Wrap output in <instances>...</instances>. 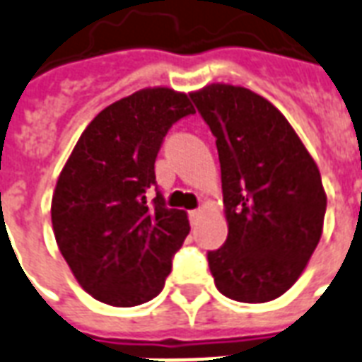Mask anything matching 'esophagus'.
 <instances>
[{
  "label": "esophagus",
  "mask_w": 362,
  "mask_h": 362,
  "mask_svg": "<svg viewBox=\"0 0 362 362\" xmlns=\"http://www.w3.org/2000/svg\"><path fill=\"white\" fill-rule=\"evenodd\" d=\"M200 214H202V210H200V208H197V210L189 211V219H191L192 225H197V221H198V217H200Z\"/></svg>",
  "instance_id": "1"
}]
</instances>
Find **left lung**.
<instances>
[{"instance_id": "left-lung-1", "label": "left lung", "mask_w": 362, "mask_h": 362, "mask_svg": "<svg viewBox=\"0 0 362 362\" xmlns=\"http://www.w3.org/2000/svg\"><path fill=\"white\" fill-rule=\"evenodd\" d=\"M216 137L229 235L208 252L217 290L263 303L300 279L322 235L319 168L288 119L254 91L214 83L191 93Z\"/></svg>"}]
</instances>
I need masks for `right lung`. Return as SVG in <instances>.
Masks as SVG:
<instances>
[{
    "label": "right lung",
    "mask_w": 362,
    "mask_h": 362,
    "mask_svg": "<svg viewBox=\"0 0 362 362\" xmlns=\"http://www.w3.org/2000/svg\"><path fill=\"white\" fill-rule=\"evenodd\" d=\"M191 114L185 93L141 89L100 110L62 168L53 230L76 281L95 300L133 307L162 292L191 227L183 210L165 206L154 162L170 127Z\"/></svg>",
    "instance_id": "obj_1"
}]
</instances>
